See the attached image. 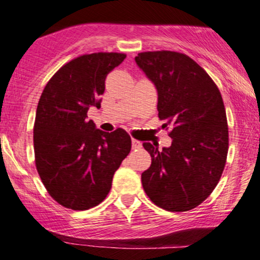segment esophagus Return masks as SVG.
<instances>
[{"label": "esophagus", "mask_w": 260, "mask_h": 260, "mask_svg": "<svg viewBox=\"0 0 260 260\" xmlns=\"http://www.w3.org/2000/svg\"><path fill=\"white\" fill-rule=\"evenodd\" d=\"M132 148L133 149H140L142 148V142L137 139H132Z\"/></svg>", "instance_id": "34e87169"}]
</instances>
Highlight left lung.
Segmentation results:
<instances>
[{"label":"left lung","mask_w":260,"mask_h":260,"mask_svg":"<svg viewBox=\"0 0 260 260\" xmlns=\"http://www.w3.org/2000/svg\"><path fill=\"white\" fill-rule=\"evenodd\" d=\"M137 64L157 90L159 118L171 126L172 144L143 147L151 165L142 174L150 201L168 211L202 204L219 183L229 150L225 106L214 80L189 56L175 51L140 52Z\"/></svg>","instance_id":"obj_1"}]
</instances>
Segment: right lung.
Returning a JSON list of instances; mask_svg holds the SVG:
<instances>
[{"mask_svg": "<svg viewBox=\"0 0 260 260\" xmlns=\"http://www.w3.org/2000/svg\"><path fill=\"white\" fill-rule=\"evenodd\" d=\"M124 58L117 52L82 55L62 66L44 88L34 123L35 165L47 193L62 207L86 210L100 204L129 154L126 131L106 133L86 120L89 107H100L106 76Z\"/></svg>", "mask_w": 260, "mask_h": 260, "instance_id": "obj_1", "label": "right lung"}]
</instances>
